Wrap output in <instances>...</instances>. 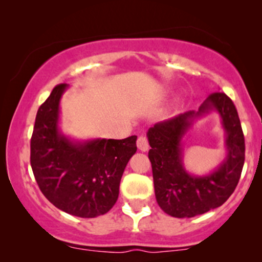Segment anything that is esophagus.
<instances>
[{
  "label": "esophagus",
  "instance_id": "esophagus-1",
  "mask_svg": "<svg viewBox=\"0 0 262 262\" xmlns=\"http://www.w3.org/2000/svg\"><path fill=\"white\" fill-rule=\"evenodd\" d=\"M137 146H138V149L141 150V151H148L149 150L148 138H146L145 135H140L137 140Z\"/></svg>",
  "mask_w": 262,
  "mask_h": 262
}]
</instances>
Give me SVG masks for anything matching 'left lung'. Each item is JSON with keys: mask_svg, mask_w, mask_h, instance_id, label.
Wrapping results in <instances>:
<instances>
[{"mask_svg": "<svg viewBox=\"0 0 262 262\" xmlns=\"http://www.w3.org/2000/svg\"><path fill=\"white\" fill-rule=\"evenodd\" d=\"M214 109L222 118L227 138V158L212 174L194 177L182 162L181 139L194 118ZM155 197L165 213L175 218H192L221 207L239 182L245 160V140L237 111L223 92L208 96L197 112L179 114L156 123L148 130Z\"/></svg>", "mask_w": 262, "mask_h": 262, "instance_id": "obj_1", "label": "left lung"}]
</instances>
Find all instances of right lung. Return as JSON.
Listing matches in <instances>:
<instances>
[{"label": "right lung", "instance_id": "add662e5", "mask_svg": "<svg viewBox=\"0 0 262 262\" xmlns=\"http://www.w3.org/2000/svg\"><path fill=\"white\" fill-rule=\"evenodd\" d=\"M66 83L54 87L39 107L31 139V165L41 193L56 208L81 218L104 214L118 200L119 183L137 137L70 140L59 130L60 98Z\"/></svg>", "mask_w": 262, "mask_h": 262}]
</instances>
